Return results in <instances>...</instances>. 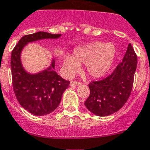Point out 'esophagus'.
<instances>
[{
    "instance_id": "1",
    "label": "esophagus",
    "mask_w": 150,
    "mask_h": 150,
    "mask_svg": "<svg viewBox=\"0 0 150 150\" xmlns=\"http://www.w3.org/2000/svg\"><path fill=\"white\" fill-rule=\"evenodd\" d=\"M81 82H79V81H71V83H70L71 86H79V85H81Z\"/></svg>"
}]
</instances>
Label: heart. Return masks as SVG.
I'll return each mask as SVG.
<instances>
[{"label": "heart", "mask_w": 150, "mask_h": 150, "mask_svg": "<svg viewBox=\"0 0 150 150\" xmlns=\"http://www.w3.org/2000/svg\"><path fill=\"white\" fill-rule=\"evenodd\" d=\"M115 54V47L112 43L93 42L75 48L72 57H66L64 60V68L67 74L72 75L80 69V64H86L91 77L102 78L110 71Z\"/></svg>", "instance_id": "b5f03b06"}]
</instances>
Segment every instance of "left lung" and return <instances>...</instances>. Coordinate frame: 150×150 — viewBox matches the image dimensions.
<instances>
[{"label":"left lung","mask_w":150,"mask_h":150,"mask_svg":"<svg viewBox=\"0 0 150 150\" xmlns=\"http://www.w3.org/2000/svg\"><path fill=\"white\" fill-rule=\"evenodd\" d=\"M137 56L131 43L121 62L110 75L88 84L90 95L85 106L98 116H107L118 111L126 103L134 84Z\"/></svg>","instance_id":"left-lung-1"}]
</instances>
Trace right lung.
Instances as JSON below:
<instances>
[{"mask_svg": "<svg viewBox=\"0 0 150 150\" xmlns=\"http://www.w3.org/2000/svg\"><path fill=\"white\" fill-rule=\"evenodd\" d=\"M60 36L61 34H51L46 32L26 35L19 40L11 52V68L14 94L21 106L35 115H46L54 111L70 81L63 79L54 71V59L48 69L36 74L28 73L21 63V52L24 46L30 42L56 39Z\"/></svg>", "mask_w": 150, "mask_h": 150, "instance_id": "right-lung-1", "label": "right lung"}]
</instances>
